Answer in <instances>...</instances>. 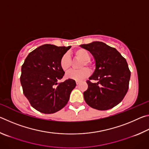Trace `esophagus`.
<instances>
[{"mask_svg": "<svg viewBox=\"0 0 149 149\" xmlns=\"http://www.w3.org/2000/svg\"><path fill=\"white\" fill-rule=\"evenodd\" d=\"M75 82H76V84L77 85H79L80 84L81 81H75Z\"/></svg>", "mask_w": 149, "mask_h": 149, "instance_id": "1", "label": "esophagus"}]
</instances>
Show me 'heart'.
<instances>
[{"mask_svg": "<svg viewBox=\"0 0 149 149\" xmlns=\"http://www.w3.org/2000/svg\"><path fill=\"white\" fill-rule=\"evenodd\" d=\"M73 54L75 59L81 60L79 65V68L81 69L70 70L65 74V77L68 79L75 81H82L89 76L90 74L89 70L85 67H87L91 70H92L93 68V65L91 62L90 61V54L86 49L79 48L75 50L73 52ZM60 68L65 72L68 71L71 68L72 60L67 54H64L60 58Z\"/></svg>", "mask_w": 149, "mask_h": 149, "instance_id": "obj_1", "label": "heart"}]
</instances>
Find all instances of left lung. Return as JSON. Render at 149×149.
Returning <instances> with one entry per match:
<instances>
[{
    "label": "left lung",
    "instance_id": "1",
    "mask_svg": "<svg viewBox=\"0 0 149 149\" xmlns=\"http://www.w3.org/2000/svg\"><path fill=\"white\" fill-rule=\"evenodd\" d=\"M81 47L89 50L96 62L95 72L86 81L85 102L99 110L114 108L123 99L129 88L131 72L126 60L115 48L104 42L96 41ZM91 80L98 82L92 83Z\"/></svg>",
    "mask_w": 149,
    "mask_h": 149
}]
</instances>
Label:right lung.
<instances>
[{"label": "right lung", "instance_id": "add662e5", "mask_svg": "<svg viewBox=\"0 0 149 149\" xmlns=\"http://www.w3.org/2000/svg\"><path fill=\"white\" fill-rule=\"evenodd\" d=\"M71 46L43 45L30 52L22 66L20 82L33 108L44 114H53L67 104L75 80L58 83L64 75L60 60Z\"/></svg>", "mask_w": 149, "mask_h": 149}]
</instances>
